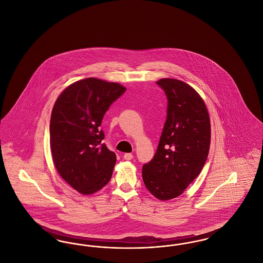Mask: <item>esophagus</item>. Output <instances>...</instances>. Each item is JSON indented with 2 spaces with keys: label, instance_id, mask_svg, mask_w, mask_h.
<instances>
[{
  "label": "esophagus",
  "instance_id": "34e87169",
  "mask_svg": "<svg viewBox=\"0 0 263 263\" xmlns=\"http://www.w3.org/2000/svg\"><path fill=\"white\" fill-rule=\"evenodd\" d=\"M123 158H124V160H126V161H130V160L133 159V155L131 153H126V154H124Z\"/></svg>",
  "mask_w": 263,
  "mask_h": 263
}]
</instances>
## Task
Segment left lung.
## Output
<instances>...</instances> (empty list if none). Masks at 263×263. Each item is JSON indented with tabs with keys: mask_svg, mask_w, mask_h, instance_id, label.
Masks as SVG:
<instances>
[{
	"mask_svg": "<svg viewBox=\"0 0 263 263\" xmlns=\"http://www.w3.org/2000/svg\"><path fill=\"white\" fill-rule=\"evenodd\" d=\"M167 99L166 119L154 158L143 165L146 188L160 200L179 196L199 175L211 139L210 118L197 91L184 82H157Z\"/></svg>",
	"mask_w": 263,
	"mask_h": 263,
	"instance_id": "obj_1",
	"label": "left lung"
}]
</instances>
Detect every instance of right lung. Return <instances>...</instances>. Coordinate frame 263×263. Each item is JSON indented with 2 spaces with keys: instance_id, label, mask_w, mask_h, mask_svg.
Instances as JSON below:
<instances>
[{
  "instance_id": "obj_1",
  "label": "right lung",
  "mask_w": 263,
  "mask_h": 263,
  "mask_svg": "<svg viewBox=\"0 0 263 263\" xmlns=\"http://www.w3.org/2000/svg\"><path fill=\"white\" fill-rule=\"evenodd\" d=\"M126 88L96 78L78 81L56 100L50 119L53 162L63 179L82 194H92L111 178L116 156L102 144L103 115Z\"/></svg>"
}]
</instances>
